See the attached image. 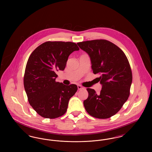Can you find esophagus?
<instances>
[{
    "instance_id": "esophagus-1",
    "label": "esophagus",
    "mask_w": 152,
    "mask_h": 152,
    "mask_svg": "<svg viewBox=\"0 0 152 152\" xmlns=\"http://www.w3.org/2000/svg\"><path fill=\"white\" fill-rule=\"evenodd\" d=\"M77 88H78V89L79 90H82V89H84V87H82V86H77Z\"/></svg>"
}]
</instances>
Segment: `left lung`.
I'll list each match as a JSON object with an SVG mask.
<instances>
[{
  "instance_id": "left-lung-1",
  "label": "left lung",
  "mask_w": 152,
  "mask_h": 152,
  "mask_svg": "<svg viewBox=\"0 0 152 152\" xmlns=\"http://www.w3.org/2000/svg\"><path fill=\"white\" fill-rule=\"evenodd\" d=\"M89 55L94 74L102 85L100 94L87 88L88 97L84 101L88 113L98 118H108L116 114L128 100L132 82L129 63L125 53L115 44L106 40L77 43Z\"/></svg>"
}]
</instances>
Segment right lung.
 I'll return each instance as SVG.
<instances>
[{"label": "right lung", "instance_id": "right-lung-1", "mask_svg": "<svg viewBox=\"0 0 152 152\" xmlns=\"http://www.w3.org/2000/svg\"><path fill=\"white\" fill-rule=\"evenodd\" d=\"M79 50L77 44L72 42H47L29 56L24 87L29 104L42 117L55 118L65 114L77 87L56 82V72L64 70L69 55Z\"/></svg>", "mask_w": 152, "mask_h": 152}]
</instances>
